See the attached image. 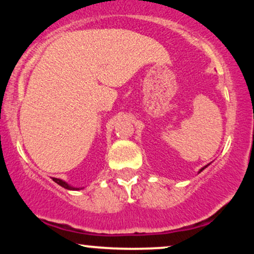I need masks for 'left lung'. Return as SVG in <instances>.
Masks as SVG:
<instances>
[{
  "label": "left lung",
  "mask_w": 254,
  "mask_h": 254,
  "mask_svg": "<svg viewBox=\"0 0 254 254\" xmlns=\"http://www.w3.org/2000/svg\"><path fill=\"white\" fill-rule=\"evenodd\" d=\"M205 168H207V166H204V168H202V169H201V170H199V172H201V171H202V170H204V169H205Z\"/></svg>",
  "instance_id": "left-lung-1"
}]
</instances>
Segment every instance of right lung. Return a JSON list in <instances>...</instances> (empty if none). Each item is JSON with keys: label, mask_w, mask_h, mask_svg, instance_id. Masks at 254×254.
I'll use <instances>...</instances> for the list:
<instances>
[{"label": "right lung", "mask_w": 254, "mask_h": 254, "mask_svg": "<svg viewBox=\"0 0 254 254\" xmlns=\"http://www.w3.org/2000/svg\"><path fill=\"white\" fill-rule=\"evenodd\" d=\"M53 181H55L57 184H59V186H61V187H63V188H65V189H68V190H79V189H78V188H73V187L68 186V184H67V183H65V182H64V181L59 180V178H53Z\"/></svg>", "instance_id": "1"}]
</instances>
